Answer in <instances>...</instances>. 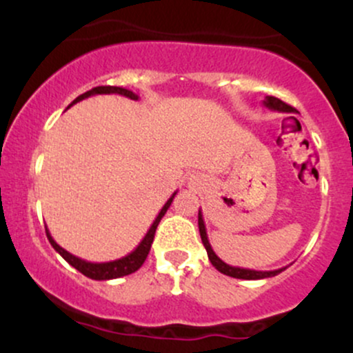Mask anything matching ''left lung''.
Returning a JSON list of instances; mask_svg holds the SVG:
<instances>
[{
    "instance_id": "1",
    "label": "left lung",
    "mask_w": 353,
    "mask_h": 353,
    "mask_svg": "<svg viewBox=\"0 0 353 353\" xmlns=\"http://www.w3.org/2000/svg\"><path fill=\"white\" fill-rule=\"evenodd\" d=\"M264 106L269 109H274V111H281V112H295V109L289 104H285L283 101L274 98V96H267L264 101ZM199 232H201V239H202V244H204L205 250H208L209 255V261L221 274L229 275V277L234 279H244V281H259V279H267V277H274V275L281 274L282 270H285V267L277 270H252V269H242V267H232L229 264H225L224 261L217 257L216 252L212 250V247L209 244V239H208V232H205V224H204V219H202V212L199 209Z\"/></svg>"
}]
</instances>
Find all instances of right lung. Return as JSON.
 <instances>
[{
    "label": "right lung",
    "instance_id": "add662e5",
    "mask_svg": "<svg viewBox=\"0 0 353 353\" xmlns=\"http://www.w3.org/2000/svg\"><path fill=\"white\" fill-rule=\"evenodd\" d=\"M94 94H121V96H125V98H129V99H134V101L139 99V96L134 94L132 91H129V89L117 88V86H98V88H92L91 91L84 92V94L78 96V98L72 101V104L79 103V101L86 99V98H89V96H94ZM72 104H71V106H72ZM176 194H177V190L172 194L171 197H169L168 202L164 204V208L161 209V212L157 214L156 219H154L152 225L149 228L148 234H145L143 241L139 242V245H137L131 254L124 255V257H121V259H116V261L88 262V261H84V259L76 257V255H72V254L68 252V250H64L59 244H56L54 239L51 237L50 230L46 229L48 241H50V244L54 247L56 252H58L61 257H63L64 261L68 262V264L74 267L76 270H79V272L86 275V277L92 279V281H111V279L124 277V275L136 272V270L144 264L145 257H148L149 250H151V245H152V241H154V234H156L157 225H159L161 219L164 217V214L168 212L169 205L172 204V199H174V196H176Z\"/></svg>",
    "mask_w": 353,
    "mask_h": 353
}]
</instances>
